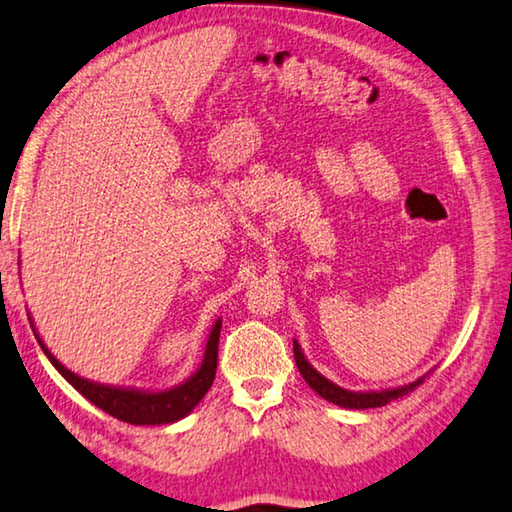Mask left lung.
<instances>
[{
    "mask_svg": "<svg viewBox=\"0 0 512 512\" xmlns=\"http://www.w3.org/2000/svg\"><path fill=\"white\" fill-rule=\"evenodd\" d=\"M294 358H296V367L300 371V376L305 378V383L310 385L316 394L321 396V399H326L330 403L339 405V408H348V410H367V408H383V405L392 403L396 399H403V396H408L410 392H415V389L424 383L428 373L424 376L412 380L408 385H401V387H389V389H376V392H353V389H344L332 383L326 376H321L319 371H316L310 362H307L305 353L300 351V344L294 339Z\"/></svg>",
    "mask_w": 512,
    "mask_h": 512,
    "instance_id": "obj_1",
    "label": "left lung"
}]
</instances>
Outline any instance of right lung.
I'll use <instances>...</instances> for the list:
<instances>
[{
	"instance_id": "add662e5",
	"label": "right lung",
	"mask_w": 512,
	"mask_h": 512,
	"mask_svg": "<svg viewBox=\"0 0 512 512\" xmlns=\"http://www.w3.org/2000/svg\"><path fill=\"white\" fill-rule=\"evenodd\" d=\"M221 323L223 321L218 319L212 326V332H209L200 367L193 371L184 383L170 389H159V392L104 385V383H93V380L88 378H81L75 371L66 369L59 360L54 358L50 348H47L43 339L38 337L34 321H31V328H34V335L38 339L40 348H43V353L47 355V360L54 364V369L59 371L81 396H86L88 401L107 412V415L116 417L120 421H127V424L161 426V424H173V421L184 419L202 401V396L209 392V387H212L216 378V364H218V337H221Z\"/></svg>"
}]
</instances>
